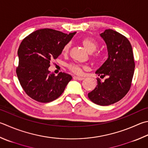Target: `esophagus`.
<instances>
[{"instance_id":"34e87169","label":"esophagus","mask_w":148,"mask_h":148,"mask_svg":"<svg viewBox=\"0 0 148 148\" xmlns=\"http://www.w3.org/2000/svg\"><path fill=\"white\" fill-rule=\"evenodd\" d=\"M75 79H77V80H82L84 79V77H78V76H75Z\"/></svg>"}]
</instances>
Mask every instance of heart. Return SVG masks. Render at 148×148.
<instances>
[{
	"mask_svg": "<svg viewBox=\"0 0 148 148\" xmlns=\"http://www.w3.org/2000/svg\"><path fill=\"white\" fill-rule=\"evenodd\" d=\"M81 44L84 46V48L87 50L89 53H90L95 51L97 47H98V44H97V42L95 40L92 39V38H83L81 40ZM69 44H66L62 49L63 53H67L69 51ZM93 60L95 61H96V62H99V61L101 60V56H100L99 54L97 53L93 56ZM82 68L83 67L80 66V65L75 64H71L69 65V69L76 74H81L82 72Z\"/></svg>",
	"mask_w": 148,
	"mask_h": 148,
	"instance_id": "heart-1",
	"label": "heart"
}]
</instances>
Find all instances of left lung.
Listing matches in <instances>:
<instances>
[{
    "instance_id": "left-lung-1",
    "label": "left lung",
    "mask_w": 148,
    "mask_h": 148,
    "mask_svg": "<svg viewBox=\"0 0 148 148\" xmlns=\"http://www.w3.org/2000/svg\"><path fill=\"white\" fill-rule=\"evenodd\" d=\"M100 36L106 44L108 57L95 74L108 78L104 82L97 80V86L88 97L95 104L109 106L119 101L129 91L135 62L132 45L124 35L108 29Z\"/></svg>"
}]
</instances>
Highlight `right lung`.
Masks as SVG:
<instances>
[{
	"mask_svg": "<svg viewBox=\"0 0 148 148\" xmlns=\"http://www.w3.org/2000/svg\"><path fill=\"white\" fill-rule=\"evenodd\" d=\"M76 33L66 34L41 29L22 41L17 52L18 66L16 72L21 86L31 98L47 103L62 95L72 77L62 72L55 76L48 68L51 60L62 53L64 47Z\"/></svg>",
	"mask_w": 148,
	"mask_h": 148,
	"instance_id": "obj_1",
	"label": "right lung"
}]
</instances>
